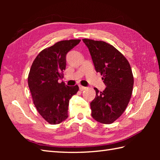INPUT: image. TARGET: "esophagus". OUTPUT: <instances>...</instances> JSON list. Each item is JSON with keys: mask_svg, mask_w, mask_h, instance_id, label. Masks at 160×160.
<instances>
[{"mask_svg": "<svg viewBox=\"0 0 160 160\" xmlns=\"http://www.w3.org/2000/svg\"><path fill=\"white\" fill-rule=\"evenodd\" d=\"M79 88H80V90L81 91H82L84 90H85L87 88H86V87H84V86H82V85H79Z\"/></svg>", "mask_w": 160, "mask_h": 160, "instance_id": "34e87169", "label": "esophagus"}]
</instances>
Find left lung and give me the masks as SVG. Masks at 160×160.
<instances>
[{
  "mask_svg": "<svg viewBox=\"0 0 160 160\" xmlns=\"http://www.w3.org/2000/svg\"><path fill=\"white\" fill-rule=\"evenodd\" d=\"M92 59L95 70L103 75L107 88H97L96 97L90 103L92 116L99 123L110 124L118 118L131 97L133 76L128 61L122 53L108 43L83 39Z\"/></svg>",
  "mask_w": 160,
  "mask_h": 160,
  "instance_id": "8db88e82",
  "label": "left lung"
}]
</instances>
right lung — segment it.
I'll list each match as a JSON object with an SVG mask.
<instances>
[{"instance_id": "1", "label": "right lung", "mask_w": 160, "mask_h": 160, "mask_svg": "<svg viewBox=\"0 0 160 160\" xmlns=\"http://www.w3.org/2000/svg\"><path fill=\"white\" fill-rule=\"evenodd\" d=\"M80 42L63 40L42 51L32 63L28 85L39 114L50 124H58L68 118L69 101L78 92V85L58 82L66 69V54Z\"/></svg>"}]
</instances>
